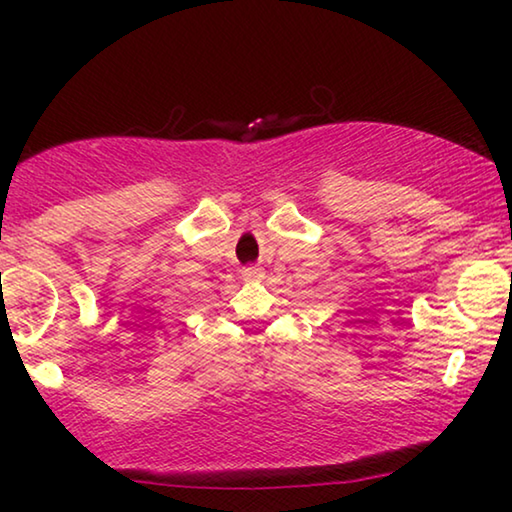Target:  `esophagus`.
<instances>
[{
    "label": "esophagus",
    "mask_w": 512,
    "mask_h": 512,
    "mask_svg": "<svg viewBox=\"0 0 512 512\" xmlns=\"http://www.w3.org/2000/svg\"><path fill=\"white\" fill-rule=\"evenodd\" d=\"M241 277H244L246 282H259V280H264V268L246 266V268H241Z\"/></svg>",
    "instance_id": "obj_1"
}]
</instances>
